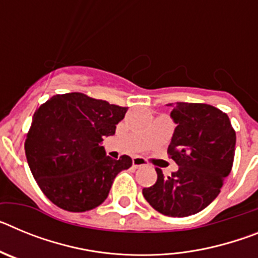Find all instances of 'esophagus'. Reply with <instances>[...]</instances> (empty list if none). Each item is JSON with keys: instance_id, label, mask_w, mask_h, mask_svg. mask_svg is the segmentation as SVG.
Instances as JSON below:
<instances>
[{"instance_id": "34e87169", "label": "esophagus", "mask_w": 258, "mask_h": 258, "mask_svg": "<svg viewBox=\"0 0 258 258\" xmlns=\"http://www.w3.org/2000/svg\"><path fill=\"white\" fill-rule=\"evenodd\" d=\"M146 165V161L145 159H142V157H133V166L134 168H140V166H145Z\"/></svg>"}]
</instances>
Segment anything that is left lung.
Listing matches in <instances>:
<instances>
[{"label": "left lung", "mask_w": 258, "mask_h": 258, "mask_svg": "<svg viewBox=\"0 0 258 258\" xmlns=\"http://www.w3.org/2000/svg\"><path fill=\"white\" fill-rule=\"evenodd\" d=\"M177 124L168 155L178 170L143 188L150 206L169 217H187L208 207L230 174L235 155V131L229 116L206 103H169Z\"/></svg>", "instance_id": "left-lung-1"}]
</instances>
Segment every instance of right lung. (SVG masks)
<instances>
[{"label":"right lung","mask_w":258,"mask_h":258,"mask_svg":"<svg viewBox=\"0 0 258 258\" xmlns=\"http://www.w3.org/2000/svg\"><path fill=\"white\" fill-rule=\"evenodd\" d=\"M127 107L109 104L83 93L56 94L33 115L24 143L31 172L56 207L86 212L107 199L116 175L132 159L107 156L103 137L113 136Z\"/></svg>","instance_id":"right-lung-1"}]
</instances>
